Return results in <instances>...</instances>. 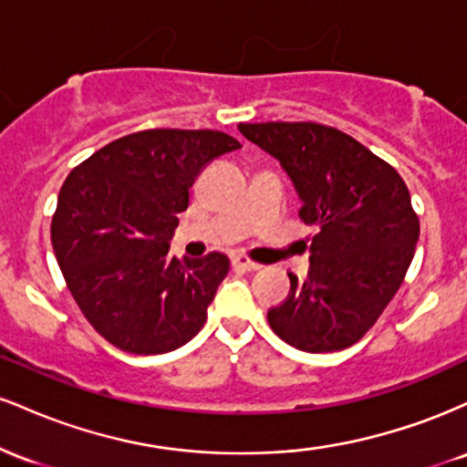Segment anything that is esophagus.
Masks as SVG:
<instances>
[{
    "instance_id": "1",
    "label": "esophagus",
    "mask_w": 467,
    "mask_h": 467,
    "mask_svg": "<svg viewBox=\"0 0 467 467\" xmlns=\"http://www.w3.org/2000/svg\"><path fill=\"white\" fill-rule=\"evenodd\" d=\"M233 265L237 267V270H248V272L261 270V265L256 264V261L248 259V256H245V254H237V256H233Z\"/></svg>"
}]
</instances>
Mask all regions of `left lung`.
Segmentation results:
<instances>
[{
  "mask_svg": "<svg viewBox=\"0 0 467 467\" xmlns=\"http://www.w3.org/2000/svg\"><path fill=\"white\" fill-rule=\"evenodd\" d=\"M239 131L281 162L298 217L316 228L305 281L267 312L272 331L301 351L351 347L395 296L415 254L420 219L398 171L356 138L318 122H254Z\"/></svg>",
  "mask_w": 467,
  "mask_h": 467,
  "instance_id": "left-lung-1",
  "label": "left lung"
}]
</instances>
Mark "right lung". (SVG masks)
<instances>
[{
	"label": "right lung",
	"mask_w": 467,
	"mask_h": 467,
	"mask_svg": "<svg viewBox=\"0 0 467 467\" xmlns=\"http://www.w3.org/2000/svg\"><path fill=\"white\" fill-rule=\"evenodd\" d=\"M241 144L213 130H147L80 162L58 192L52 248L89 325L122 351L186 345L230 270L222 252L169 256L189 189L206 164Z\"/></svg>",
	"instance_id": "obj_1"
}]
</instances>
